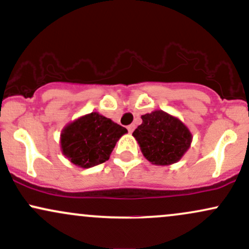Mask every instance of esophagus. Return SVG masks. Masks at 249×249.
Returning a JSON list of instances; mask_svg holds the SVG:
<instances>
[{
  "instance_id": "esophagus-1",
  "label": "esophagus",
  "mask_w": 249,
  "mask_h": 249,
  "mask_svg": "<svg viewBox=\"0 0 249 249\" xmlns=\"http://www.w3.org/2000/svg\"><path fill=\"white\" fill-rule=\"evenodd\" d=\"M134 127H136V126H134L133 124L128 125V126H127V131H128V132H130V133H132V132H133V130H134Z\"/></svg>"
}]
</instances>
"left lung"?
<instances>
[{"instance_id":"obj_1","label":"left lung","mask_w":249,"mask_h":249,"mask_svg":"<svg viewBox=\"0 0 249 249\" xmlns=\"http://www.w3.org/2000/svg\"><path fill=\"white\" fill-rule=\"evenodd\" d=\"M142 119L132 136L145 158L161 166L179 161L192 142V134L186 125L162 110L142 115Z\"/></svg>"}]
</instances>
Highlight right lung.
<instances>
[{
	"mask_svg": "<svg viewBox=\"0 0 249 249\" xmlns=\"http://www.w3.org/2000/svg\"><path fill=\"white\" fill-rule=\"evenodd\" d=\"M127 132L110 118L91 112L63 128L62 152L72 164L89 168L108 160L119 138Z\"/></svg>",
	"mask_w": 249,
	"mask_h": 249,
	"instance_id": "right-lung-1",
	"label": "right lung"
}]
</instances>
